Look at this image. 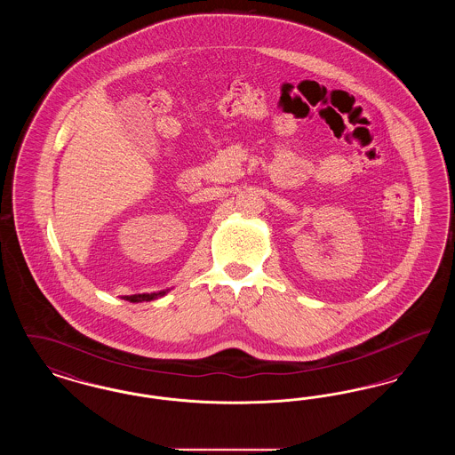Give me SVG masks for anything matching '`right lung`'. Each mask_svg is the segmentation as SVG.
<instances>
[{
	"label": "right lung",
	"mask_w": 455,
	"mask_h": 455,
	"mask_svg": "<svg viewBox=\"0 0 455 455\" xmlns=\"http://www.w3.org/2000/svg\"><path fill=\"white\" fill-rule=\"evenodd\" d=\"M167 291H158V293H143V295H130V297H124V300L128 302L138 303V302H150L155 299H160L164 297Z\"/></svg>",
	"instance_id": "obj_1"
}]
</instances>
